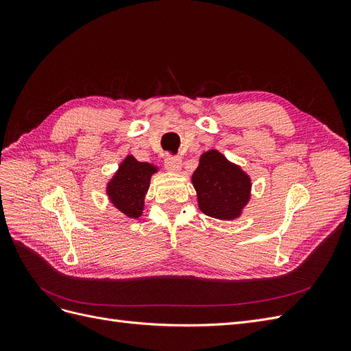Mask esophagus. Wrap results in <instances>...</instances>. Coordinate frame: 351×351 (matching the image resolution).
<instances>
[{"label": "esophagus", "instance_id": "esophagus-1", "mask_svg": "<svg viewBox=\"0 0 351 351\" xmlns=\"http://www.w3.org/2000/svg\"><path fill=\"white\" fill-rule=\"evenodd\" d=\"M165 168L171 173H178L182 169V158L180 156H167L165 158Z\"/></svg>", "mask_w": 351, "mask_h": 351}]
</instances>
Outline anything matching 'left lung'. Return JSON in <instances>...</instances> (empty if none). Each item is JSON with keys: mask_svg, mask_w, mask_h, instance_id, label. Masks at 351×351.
Returning <instances> with one entry per match:
<instances>
[{"mask_svg": "<svg viewBox=\"0 0 351 351\" xmlns=\"http://www.w3.org/2000/svg\"><path fill=\"white\" fill-rule=\"evenodd\" d=\"M192 183L199 209L217 219L239 218L250 199V177L215 149L200 155Z\"/></svg>", "mask_w": 351, "mask_h": 351, "instance_id": "obj_1", "label": "left lung"}]
</instances>
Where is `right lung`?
I'll return each mask as SVG.
<instances>
[{"label": "right lung", "instance_id": "1", "mask_svg": "<svg viewBox=\"0 0 351 351\" xmlns=\"http://www.w3.org/2000/svg\"><path fill=\"white\" fill-rule=\"evenodd\" d=\"M156 171L158 167L139 162L133 155H127L107 184V195L111 204L125 217L139 218L145 205V195L151 184V177Z\"/></svg>", "mask_w": 351, "mask_h": 351}]
</instances>
